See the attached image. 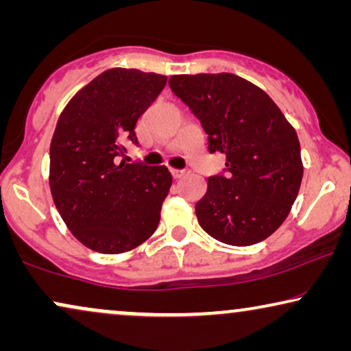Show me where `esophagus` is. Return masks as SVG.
Returning <instances> with one entry per match:
<instances>
[{"mask_svg": "<svg viewBox=\"0 0 351 351\" xmlns=\"http://www.w3.org/2000/svg\"><path fill=\"white\" fill-rule=\"evenodd\" d=\"M171 174L174 179H180V177H184L186 172L185 171H180V169H171Z\"/></svg>", "mask_w": 351, "mask_h": 351, "instance_id": "esophagus-1", "label": "esophagus"}]
</instances>
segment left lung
<instances>
[{"instance_id": "left-lung-1", "label": "left lung", "mask_w": 351, "mask_h": 351, "mask_svg": "<svg viewBox=\"0 0 351 351\" xmlns=\"http://www.w3.org/2000/svg\"><path fill=\"white\" fill-rule=\"evenodd\" d=\"M169 88L199 119L209 153L227 156L195 206L201 228L232 246L267 239L299 195L304 166L295 129L267 93L233 73L174 75Z\"/></svg>"}]
</instances>
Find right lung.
<instances>
[{"label":"right lung","instance_id":"obj_1","mask_svg":"<svg viewBox=\"0 0 351 351\" xmlns=\"http://www.w3.org/2000/svg\"><path fill=\"white\" fill-rule=\"evenodd\" d=\"M166 76L134 69L100 73L70 100L51 142L49 185L75 238L93 251L121 254L155 233L172 176L166 166L119 162L137 145L136 124Z\"/></svg>","mask_w":351,"mask_h":351}]
</instances>
